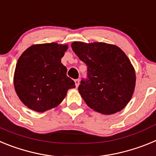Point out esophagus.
Wrapping results in <instances>:
<instances>
[{
	"mask_svg": "<svg viewBox=\"0 0 156 156\" xmlns=\"http://www.w3.org/2000/svg\"><path fill=\"white\" fill-rule=\"evenodd\" d=\"M75 84H76V87H78L79 86V84H80V80L79 79H76V80H75Z\"/></svg>",
	"mask_w": 156,
	"mask_h": 156,
	"instance_id": "obj_1",
	"label": "esophagus"
}]
</instances>
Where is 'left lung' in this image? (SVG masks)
I'll return each mask as SVG.
<instances>
[{
  "instance_id": "8db88e82",
  "label": "left lung",
  "mask_w": 156,
  "mask_h": 156,
  "mask_svg": "<svg viewBox=\"0 0 156 156\" xmlns=\"http://www.w3.org/2000/svg\"><path fill=\"white\" fill-rule=\"evenodd\" d=\"M72 48L87 67V78L78 87L86 104L105 115L121 111L131 98L136 82L124 52L105 43L73 42Z\"/></svg>"
}]
</instances>
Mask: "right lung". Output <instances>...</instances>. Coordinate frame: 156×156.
Listing matches in <instances>:
<instances>
[{"label":"right lung","instance_id":"add662e5","mask_svg":"<svg viewBox=\"0 0 156 156\" xmlns=\"http://www.w3.org/2000/svg\"><path fill=\"white\" fill-rule=\"evenodd\" d=\"M67 48L56 43L34 45L19 57L14 86L19 99L30 109L43 112L56 107L67 90L76 87L61 62Z\"/></svg>","mask_w":156,"mask_h":156}]
</instances>
